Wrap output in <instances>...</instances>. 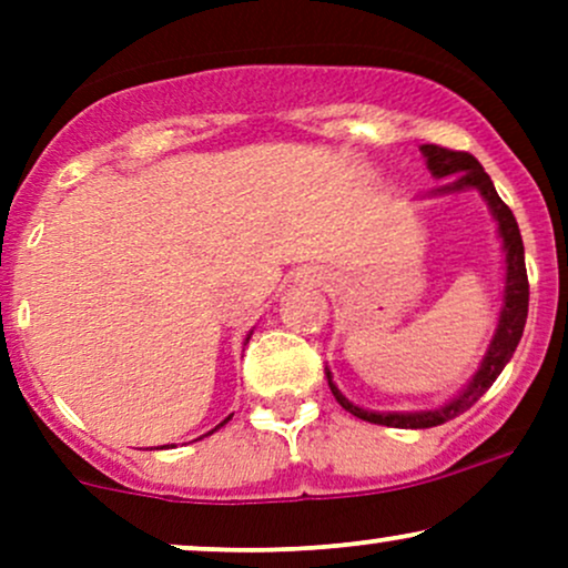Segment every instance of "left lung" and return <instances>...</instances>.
<instances>
[{"label":"left lung","instance_id":"obj_1","mask_svg":"<svg viewBox=\"0 0 568 568\" xmlns=\"http://www.w3.org/2000/svg\"><path fill=\"white\" fill-rule=\"evenodd\" d=\"M422 154L427 158V168L435 179L443 175H456L454 184L435 189V194H448V192H462V189H478L484 194V200L491 207V216L499 224V237H501V251H505V304H501L497 334H494L488 352L480 363L478 374L473 376V382L462 389L454 400H448L446 406L433 408V410H414V414H400V410H366L357 408L355 403H349L347 397L338 393V387L328 374V387L338 406L349 410L357 419L371 422V425H384V427H403V429H425V427H438L443 422L454 419V416L465 414L467 408L478 403V397L497 382L501 368L510 363L515 347H518L520 336H524L526 315H529V277H526V258H524V240H520L518 221H515L510 207L501 202V197L494 189L491 179L484 171L478 160L467 152H454V149L438 146V143H425Z\"/></svg>","mask_w":568,"mask_h":568}]
</instances>
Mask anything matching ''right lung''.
Here are the masks:
<instances>
[{
  "label": "right lung",
  "mask_w": 568,
  "mask_h": 568,
  "mask_svg": "<svg viewBox=\"0 0 568 568\" xmlns=\"http://www.w3.org/2000/svg\"><path fill=\"white\" fill-rule=\"evenodd\" d=\"M247 338H251V336H247ZM230 419H232V416H226V419H224V422H221V425H219V427H224V425H226V422H230ZM219 427H216V429H219ZM211 433H213V429H211ZM211 433H207V435H211Z\"/></svg>",
  "instance_id": "obj_1"
}]
</instances>
